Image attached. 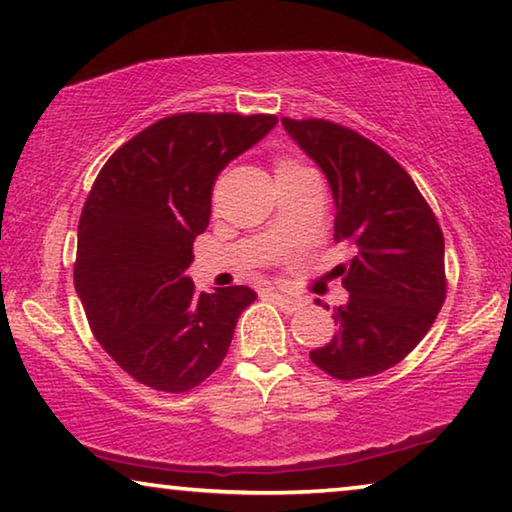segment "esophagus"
Instances as JSON below:
<instances>
[{
    "label": "esophagus",
    "instance_id": "1",
    "mask_svg": "<svg viewBox=\"0 0 512 512\" xmlns=\"http://www.w3.org/2000/svg\"><path fill=\"white\" fill-rule=\"evenodd\" d=\"M266 296H269L273 303L287 314H294V312L300 310V307H303V300L296 298V296H285V294H278V291H266Z\"/></svg>",
    "mask_w": 512,
    "mask_h": 512
}]
</instances>
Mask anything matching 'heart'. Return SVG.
<instances>
[{
    "label": "heart",
    "instance_id": "obj_1",
    "mask_svg": "<svg viewBox=\"0 0 512 512\" xmlns=\"http://www.w3.org/2000/svg\"><path fill=\"white\" fill-rule=\"evenodd\" d=\"M273 168H275V180H282V177L298 175V173H305V170H310L305 164H300V161L291 157H278L273 161Z\"/></svg>",
    "mask_w": 512,
    "mask_h": 512
}]
</instances>
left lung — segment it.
<instances>
[{
	"label": "left lung",
	"instance_id": "obj_1",
	"mask_svg": "<svg viewBox=\"0 0 512 512\" xmlns=\"http://www.w3.org/2000/svg\"><path fill=\"white\" fill-rule=\"evenodd\" d=\"M326 173L335 198V241L353 246L339 264L348 303L335 307V337L310 360L337 380L383 373L415 348L446 298L444 237L431 205L399 161L351 127L282 118Z\"/></svg>",
	"mask_w": 512,
	"mask_h": 512
}]
</instances>
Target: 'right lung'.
Here are the masks:
<instances>
[{
	"label": "right lung",
	"mask_w": 512,
	"mask_h": 512,
	"mask_svg": "<svg viewBox=\"0 0 512 512\" xmlns=\"http://www.w3.org/2000/svg\"><path fill=\"white\" fill-rule=\"evenodd\" d=\"M271 113H173L111 154L79 218L75 289L97 342L136 383L182 394L221 367L253 289L198 294L184 271L234 157Z\"/></svg>",
	"instance_id": "add662e5"
}]
</instances>
